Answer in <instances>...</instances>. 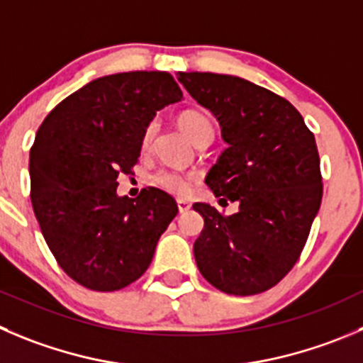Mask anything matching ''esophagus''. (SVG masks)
<instances>
[{"label": "esophagus", "instance_id": "1", "mask_svg": "<svg viewBox=\"0 0 363 363\" xmlns=\"http://www.w3.org/2000/svg\"><path fill=\"white\" fill-rule=\"evenodd\" d=\"M178 210H179V213H185V212H189V210H191V203L187 201V199H178Z\"/></svg>", "mask_w": 363, "mask_h": 363}]
</instances>
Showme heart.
<instances>
[{
  "instance_id": "heart-1",
  "label": "heart",
  "mask_w": 363,
  "mask_h": 363,
  "mask_svg": "<svg viewBox=\"0 0 363 363\" xmlns=\"http://www.w3.org/2000/svg\"><path fill=\"white\" fill-rule=\"evenodd\" d=\"M178 124H179V128L184 130L185 135H187L192 143H194V140L198 139L201 133H206V132L213 133L212 121H210L205 113L198 112V110H187V112L182 113L178 119ZM155 132H157V123H150L146 128H144L143 140H140V144H143L144 150H147V147L151 146ZM194 179H196V176L191 174V172L162 167L151 174L150 182L155 185V187L164 189V191L171 192V194L185 196V194H189V191H191L192 184H194Z\"/></svg>"
}]
</instances>
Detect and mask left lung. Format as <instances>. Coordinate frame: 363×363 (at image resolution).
<instances>
[{
  "mask_svg": "<svg viewBox=\"0 0 363 363\" xmlns=\"http://www.w3.org/2000/svg\"><path fill=\"white\" fill-rule=\"evenodd\" d=\"M178 80L217 117L228 144L206 185L217 198L239 203L233 216L196 203L205 219L196 264L226 294H260L294 267L319 212L315 137L287 99L239 76L178 72Z\"/></svg>",
  "mask_w": 363,
  "mask_h": 363,
  "instance_id": "obj_1",
  "label": "left lung"
}]
</instances>
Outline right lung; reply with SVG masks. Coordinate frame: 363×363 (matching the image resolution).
I'll use <instances>...</instances> for the list:
<instances>
[{
	"label": "right lung",
	"instance_id": "1",
	"mask_svg": "<svg viewBox=\"0 0 363 363\" xmlns=\"http://www.w3.org/2000/svg\"><path fill=\"white\" fill-rule=\"evenodd\" d=\"M184 98L164 71L117 72L92 80L58 103L30 150L33 212L44 240L69 278L112 292L139 279L178 205L147 187L117 196V176L132 172L144 128Z\"/></svg>",
	"mask_w": 363,
	"mask_h": 363
}]
</instances>
